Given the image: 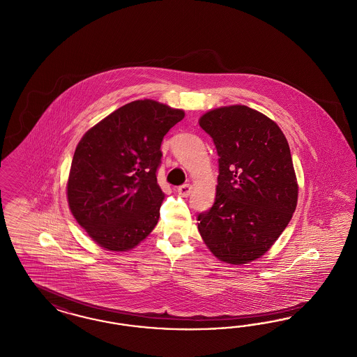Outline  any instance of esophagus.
<instances>
[{
	"instance_id": "esophagus-1",
	"label": "esophagus",
	"mask_w": 357,
	"mask_h": 357,
	"mask_svg": "<svg viewBox=\"0 0 357 357\" xmlns=\"http://www.w3.org/2000/svg\"><path fill=\"white\" fill-rule=\"evenodd\" d=\"M191 190H192V185H182L178 187V194L182 195V197H188L191 194Z\"/></svg>"
}]
</instances>
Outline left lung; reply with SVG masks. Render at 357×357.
Wrapping results in <instances>:
<instances>
[{
    "instance_id": "8db88e82",
    "label": "left lung",
    "mask_w": 357,
    "mask_h": 357,
    "mask_svg": "<svg viewBox=\"0 0 357 357\" xmlns=\"http://www.w3.org/2000/svg\"><path fill=\"white\" fill-rule=\"evenodd\" d=\"M219 154L216 197L197 229L216 259L243 265L264 256L293 218L298 182L280 126L246 105L220 107L199 119Z\"/></svg>"
}]
</instances>
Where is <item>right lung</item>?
<instances>
[{
    "label": "right lung",
    "mask_w": 357,
    "mask_h": 357,
    "mask_svg": "<svg viewBox=\"0 0 357 357\" xmlns=\"http://www.w3.org/2000/svg\"><path fill=\"white\" fill-rule=\"evenodd\" d=\"M185 112L135 100L112 112L79 141L67 181L71 213L107 250L126 252L148 237L165 194L157 182L160 144Z\"/></svg>",
    "instance_id": "obj_1"
}]
</instances>
